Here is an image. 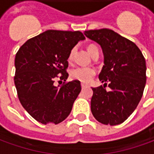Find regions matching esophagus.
Instances as JSON below:
<instances>
[{
	"instance_id": "34e87169",
	"label": "esophagus",
	"mask_w": 154,
	"mask_h": 154,
	"mask_svg": "<svg viewBox=\"0 0 154 154\" xmlns=\"http://www.w3.org/2000/svg\"><path fill=\"white\" fill-rule=\"evenodd\" d=\"M81 86H82V88L87 87V85H86V84H85V83H82V84H81Z\"/></svg>"
}]
</instances>
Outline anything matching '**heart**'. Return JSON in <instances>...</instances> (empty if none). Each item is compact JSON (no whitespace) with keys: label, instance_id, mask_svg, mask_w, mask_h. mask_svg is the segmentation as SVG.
Segmentation results:
<instances>
[{"label":"heart","instance_id":"1","mask_svg":"<svg viewBox=\"0 0 154 154\" xmlns=\"http://www.w3.org/2000/svg\"><path fill=\"white\" fill-rule=\"evenodd\" d=\"M87 51L92 57L94 55L99 54V49L95 44H89L87 47ZM74 52H75V48H73L68 55V60H71L72 58ZM96 74V72L92 68L90 67H77L74 68L71 72V77L73 79L77 81H80L82 82H89Z\"/></svg>","mask_w":154,"mask_h":154}]
</instances>
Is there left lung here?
Segmentation results:
<instances>
[{"label":"left lung","instance_id":"8db88e82","mask_svg":"<svg viewBox=\"0 0 154 154\" xmlns=\"http://www.w3.org/2000/svg\"><path fill=\"white\" fill-rule=\"evenodd\" d=\"M84 35L100 44L104 66L99 74L103 86L93 87L91 110L97 121L117 125L128 119L142 98L146 62L134 43L109 29L87 30ZM108 83L110 91L105 90Z\"/></svg>","mask_w":154,"mask_h":154}]
</instances>
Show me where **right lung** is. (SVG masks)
I'll list each match as a JSON object with an SVG mask.
<instances>
[{
    "instance_id": "obj_1",
    "label": "right lung",
    "mask_w": 154,
    "mask_h": 154,
    "mask_svg": "<svg viewBox=\"0 0 154 154\" xmlns=\"http://www.w3.org/2000/svg\"><path fill=\"white\" fill-rule=\"evenodd\" d=\"M85 36L80 31L47 30L29 38L15 55V85L22 106L44 125L59 124L69 116L81 91L80 81L54 86L68 77V55Z\"/></svg>"
}]
</instances>
